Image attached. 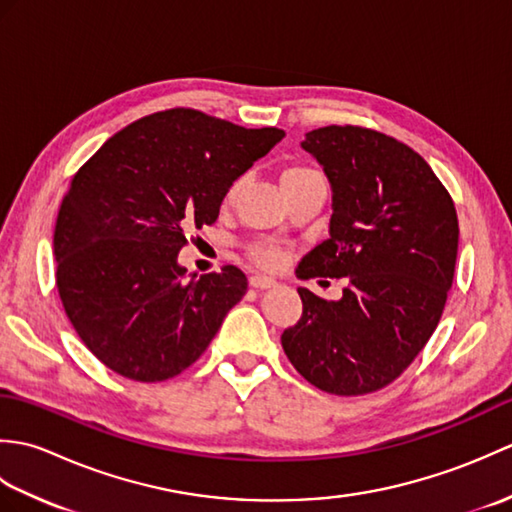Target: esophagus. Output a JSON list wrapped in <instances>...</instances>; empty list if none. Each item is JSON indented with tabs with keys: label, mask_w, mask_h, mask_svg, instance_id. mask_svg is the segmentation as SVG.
<instances>
[{
	"label": "esophagus",
	"mask_w": 512,
	"mask_h": 512,
	"mask_svg": "<svg viewBox=\"0 0 512 512\" xmlns=\"http://www.w3.org/2000/svg\"><path fill=\"white\" fill-rule=\"evenodd\" d=\"M248 284L253 288H259V290H266V288H273L277 281L273 277H266V275H253L248 279Z\"/></svg>",
	"instance_id": "esophagus-1"
}]
</instances>
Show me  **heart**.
I'll return each mask as SVG.
<instances>
[{
  "label": "heart",
  "mask_w": 512,
  "mask_h": 512,
  "mask_svg": "<svg viewBox=\"0 0 512 512\" xmlns=\"http://www.w3.org/2000/svg\"><path fill=\"white\" fill-rule=\"evenodd\" d=\"M314 178H321V173L317 169H312L308 165H301V162H295V165H288L284 171H281V187L290 189L295 187L299 182H306V180H314ZM242 184L244 178H237L231 182V187L226 189V202H233L237 198V193L242 191ZM248 257L253 259L257 266L262 268H277L281 262H284V255H281V250L273 244H266V242H255L248 246Z\"/></svg>",
  "instance_id": "heart-1"
}]
</instances>
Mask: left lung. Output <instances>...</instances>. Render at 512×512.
Returning a JSON list of instances; mask_svg holds the SVG:
<instances>
[{
	"label": "left lung",
	"mask_w": 512,
	"mask_h": 512,
	"mask_svg": "<svg viewBox=\"0 0 512 512\" xmlns=\"http://www.w3.org/2000/svg\"><path fill=\"white\" fill-rule=\"evenodd\" d=\"M301 147L332 184L330 237L301 279H347L339 301L299 288L301 319L281 345L310 385L363 396L405 372L438 328L458 257V213L420 154L358 125L312 129Z\"/></svg>",
	"instance_id": "left-lung-1"
}]
</instances>
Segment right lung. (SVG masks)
<instances>
[{
	"label": "right lung",
	"mask_w": 512,
	"mask_h": 512,
	"mask_svg": "<svg viewBox=\"0 0 512 512\" xmlns=\"http://www.w3.org/2000/svg\"><path fill=\"white\" fill-rule=\"evenodd\" d=\"M281 138L173 107L127 125L74 173L54 226L57 288L105 367L160 383L204 354L248 281L235 266L187 281L178 253Z\"/></svg>",
	"instance_id": "1"
}]
</instances>
